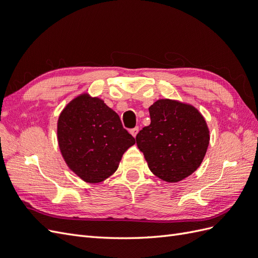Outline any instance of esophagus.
Instances as JSON below:
<instances>
[{
  "label": "esophagus",
  "instance_id": "1",
  "mask_svg": "<svg viewBox=\"0 0 258 258\" xmlns=\"http://www.w3.org/2000/svg\"><path fill=\"white\" fill-rule=\"evenodd\" d=\"M138 132H139V127H136V128H134V129H131L130 130V134L132 135V137H137V135H138Z\"/></svg>",
  "mask_w": 258,
  "mask_h": 258
}]
</instances>
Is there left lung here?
I'll use <instances>...</instances> for the list:
<instances>
[{"mask_svg":"<svg viewBox=\"0 0 258 258\" xmlns=\"http://www.w3.org/2000/svg\"><path fill=\"white\" fill-rule=\"evenodd\" d=\"M150 126L136 137L152 172L176 183L189 176L204 160L210 131L196 107L175 100L160 99L148 108Z\"/></svg>","mask_w":258,"mask_h":258,"instance_id":"obj_1","label":"left lung"}]
</instances>
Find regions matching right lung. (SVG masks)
<instances>
[{
	"instance_id": "right-lung-1",
	"label": "right lung",
	"mask_w": 258,
	"mask_h": 258,
	"mask_svg": "<svg viewBox=\"0 0 258 258\" xmlns=\"http://www.w3.org/2000/svg\"><path fill=\"white\" fill-rule=\"evenodd\" d=\"M58 143L68 167L87 183H99L118 168L136 139L103 100L88 93L76 97L58 119Z\"/></svg>"
}]
</instances>
